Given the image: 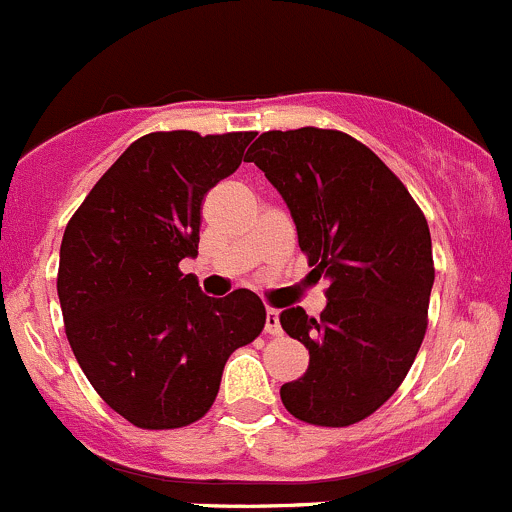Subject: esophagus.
<instances>
[{
  "mask_svg": "<svg viewBox=\"0 0 512 512\" xmlns=\"http://www.w3.org/2000/svg\"><path fill=\"white\" fill-rule=\"evenodd\" d=\"M265 332L272 334V337H280V334H282L280 312H277V309H267V314H265Z\"/></svg>",
  "mask_w": 512,
  "mask_h": 512,
  "instance_id": "34e87169",
  "label": "esophagus"
}]
</instances>
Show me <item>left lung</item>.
Listing matches in <instances>:
<instances>
[{
	"label": "left lung",
	"instance_id": "left-lung-1",
	"mask_svg": "<svg viewBox=\"0 0 512 512\" xmlns=\"http://www.w3.org/2000/svg\"><path fill=\"white\" fill-rule=\"evenodd\" d=\"M247 153L287 203L312 272L329 280L317 319L302 307L280 314L309 349L282 404L314 426H352L391 399L426 334L428 223L384 160L342 131H267Z\"/></svg>",
	"mask_w": 512,
	"mask_h": 512
}]
</instances>
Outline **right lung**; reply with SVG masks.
<instances>
[{
    "label": "right lung",
    "instance_id": "right-lung-1",
    "mask_svg": "<svg viewBox=\"0 0 512 512\" xmlns=\"http://www.w3.org/2000/svg\"><path fill=\"white\" fill-rule=\"evenodd\" d=\"M252 131L148 133L101 175L59 252L66 339L86 379L138 428H180L210 411L225 361L265 327L250 289L200 292V205L235 173Z\"/></svg>",
    "mask_w": 512,
    "mask_h": 512
}]
</instances>
